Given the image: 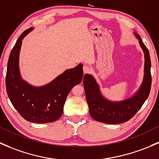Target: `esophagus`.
<instances>
[{"label":"esophagus","mask_w":159,"mask_h":159,"mask_svg":"<svg viewBox=\"0 0 159 159\" xmlns=\"http://www.w3.org/2000/svg\"><path fill=\"white\" fill-rule=\"evenodd\" d=\"M83 69V73H88L89 72H90V70H91V68L89 67L88 65H84Z\"/></svg>","instance_id":"34e87169"}]
</instances>
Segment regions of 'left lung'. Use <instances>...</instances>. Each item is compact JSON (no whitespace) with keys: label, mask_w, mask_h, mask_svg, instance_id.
<instances>
[{"label":"left lung","mask_w":159,"mask_h":159,"mask_svg":"<svg viewBox=\"0 0 159 159\" xmlns=\"http://www.w3.org/2000/svg\"><path fill=\"white\" fill-rule=\"evenodd\" d=\"M135 34L139 39V42L145 54V74L140 89L133 96L120 102L109 101L102 96L99 85L96 83L93 76L86 74L83 77V86L89 114L97 122L106 124H119L128 122L141 109L149 95L152 86L149 52L142 42L140 36Z\"/></svg>","instance_id":"obj_1"}]
</instances>
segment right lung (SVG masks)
Returning <instances> with one entry per match:
<instances>
[{
  "mask_svg": "<svg viewBox=\"0 0 159 159\" xmlns=\"http://www.w3.org/2000/svg\"><path fill=\"white\" fill-rule=\"evenodd\" d=\"M33 28L20 34L7 62L6 89L14 107L24 119L34 123H49L61 117L70 90L83 80V65L66 70L52 82L35 87L22 80L19 70V54L22 40Z\"/></svg>",
  "mask_w": 159,
  "mask_h": 159,
  "instance_id": "add662e5",
  "label": "right lung"
}]
</instances>
